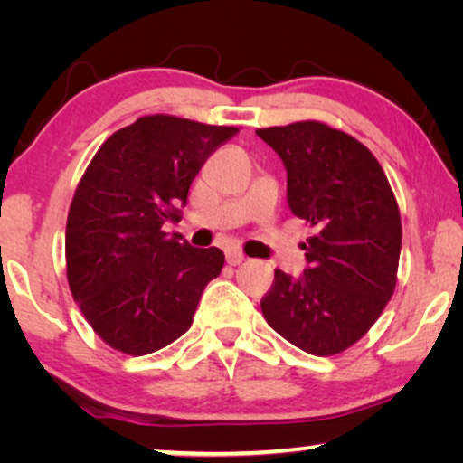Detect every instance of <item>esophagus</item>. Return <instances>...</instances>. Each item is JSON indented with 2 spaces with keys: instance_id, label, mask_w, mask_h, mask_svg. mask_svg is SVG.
<instances>
[{
  "instance_id": "34e87169",
  "label": "esophagus",
  "mask_w": 463,
  "mask_h": 463,
  "mask_svg": "<svg viewBox=\"0 0 463 463\" xmlns=\"http://www.w3.org/2000/svg\"><path fill=\"white\" fill-rule=\"evenodd\" d=\"M244 255L240 250H227V263L230 265H240L244 261Z\"/></svg>"
}]
</instances>
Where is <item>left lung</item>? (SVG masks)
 I'll return each mask as SVG.
<instances>
[{
	"mask_svg": "<svg viewBox=\"0 0 463 463\" xmlns=\"http://www.w3.org/2000/svg\"><path fill=\"white\" fill-rule=\"evenodd\" d=\"M287 168V200L314 233L299 278L276 269L261 312L314 356L356 344L388 306L401 257V213L383 168L356 138L322 122L261 128Z\"/></svg>",
	"mask_w": 463,
	"mask_h": 463,
	"instance_id": "obj_1",
	"label": "left lung"
}]
</instances>
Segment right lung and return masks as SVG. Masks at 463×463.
<instances>
[{
    "instance_id": "obj_1",
    "label": "right lung",
    "mask_w": 463,
    "mask_h": 463,
    "mask_svg": "<svg viewBox=\"0 0 463 463\" xmlns=\"http://www.w3.org/2000/svg\"><path fill=\"white\" fill-rule=\"evenodd\" d=\"M233 126L145 116L113 132L86 168L67 217V280L75 303L113 350L145 356L192 326L206 284L221 274L217 246L194 249L166 223L181 221L189 185Z\"/></svg>"
}]
</instances>
